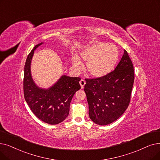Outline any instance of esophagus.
<instances>
[{"label": "esophagus", "instance_id": "34e87169", "mask_svg": "<svg viewBox=\"0 0 160 160\" xmlns=\"http://www.w3.org/2000/svg\"><path fill=\"white\" fill-rule=\"evenodd\" d=\"M80 86H81V88L83 89V88H84V86H85V84H86V81H85L84 80L82 79V80L80 81Z\"/></svg>", "mask_w": 160, "mask_h": 160}]
</instances>
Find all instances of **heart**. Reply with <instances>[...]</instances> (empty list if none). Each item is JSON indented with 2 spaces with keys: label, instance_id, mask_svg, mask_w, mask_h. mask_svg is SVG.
<instances>
[{
  "label": "heart",
  "instance_id": "obj_1",
  "mask_svg": "<svg viewBox=\"0 0 160 160\" xmlns=\"http://www.w3.org/2000/svg\"><path fill=\"white\" fill-rule=\"evenodd\" d=\"M119 58V51L114 44L98 42L86 47L79 55V59L86 64V71L92 77L99 78L108 75L113 71ZM79 59L73 58L72 65L80 69Z\"/></svg>",
  "mask_w": 160,
  "mask_h": 160
}]
</instances>
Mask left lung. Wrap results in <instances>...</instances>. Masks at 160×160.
I'll return each mask as SVG.
<instances>
[{
	"mask_svg": "<svg viewBox=\"0 0 160 160\" xmlns=\"http://www.w3.org/2000/svg\"><path fill=\"white\" fill-rule=\"evenodd\" d=\"M134 78L133 63L124 50L114 71L102 78L86 79L84 91L90 119L100 126L118 119L129 105Z\"/></svg>",
	"mask_w": 160,
	"mask_h": 160,
	"instance_id": "1",
	"label": "left lung"
}]
</instances>
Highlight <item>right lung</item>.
<instances>
[{
	"label": "right lung",
	"instance_id": "add662e5",
	"mask_svg": "<svg viewBox=\"0 0 160 160\" xmlns=\"http://www.w3.org/2000/svg\"><path fill=\"white\" fill-rule=\"evenodd\" d=\"M34 47L26 59L24 68L23 93L25 99L33 114L38 119L51 125L65 120L69 113L72 97L81 87L80 78L63 75L55 84L48 89L38 87L31 74V63L34 52L42 44Z\"/></svg>",
	"mask_w": 160,
	"mask_h": 160
}]
</instances>
